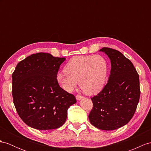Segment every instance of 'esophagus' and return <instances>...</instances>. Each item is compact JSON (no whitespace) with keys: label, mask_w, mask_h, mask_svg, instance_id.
<instances>
[{"label":"esophagus","mask_w":151,"mask_h":151,"mask_svg":"<svg viewBox=\"0 0 151 151\" xmlns=\"http://www.w3.org/2000/svg\"><path fill=\"white\" fill-rule=\"evenodd\" d=\"M76 99L77 100H81V99H83V96H81V95H76Z\"/></svg>","instance_id":"34e87169"}]
</instances>
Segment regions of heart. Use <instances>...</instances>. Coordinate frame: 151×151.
Here are the masks:
<instances>
[{"label": "heart", "instance_id": "obj_1", "mask_svg": "<svg viewBox=\"0 0 151 151\" xmlns=\"http://www.w3.org/2000/svg\"><path fill=\"white\" fill-rule=\"evenodd\" d=\"M108 73V63L103 56H75L66 65L64 72L58 73L56 79L66 91H72L79 83L84 93L93 95L103 89Z\"/></svg>", "mask_w": 151, "mask_h": 151}]
</instances>
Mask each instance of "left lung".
Segmentation results:
<instances>
[{
	"label": "left lung",
	"instance_id": "left-lung-1",
	"mask_svg": "<svg viewBox=\"0 0 151 151\" xmlns=\"http://www.w3.org/2000/svg\"><path fill=\"white\" fill-rule=\"evenodd\" d=\"M111 61V72L100 93L91 98L93 107L88 118L99 129L112 131L126 125L133 116L138 104L139 76L131 61L119 51L104 47Z\"/></svg>",
	"mask_w": 151,
	"mask_h": 151
}]
</instances>
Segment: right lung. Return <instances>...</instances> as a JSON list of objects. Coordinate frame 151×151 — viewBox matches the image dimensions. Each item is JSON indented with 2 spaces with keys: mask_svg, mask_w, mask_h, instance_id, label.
Masks as SVG:
<instances>
[{
  "mask_svg": "<svg viewBox=\"0 0 151 151\" xmlns=\"http://www.w3.org/2000/svg\"><path fill=\"white\" fill-rule=\"evenodd\" d=\"M65 58L32 54L19 62L12 74L13 103L21 119L38 130L54 129L66 121L74 95L60 86L56 76Z\"/></svg>",
  "mask_w": 151,
  "mask_h": 151,
  "instance_id": "add662e5",
  "label": "right lung"
}]
</instances>
